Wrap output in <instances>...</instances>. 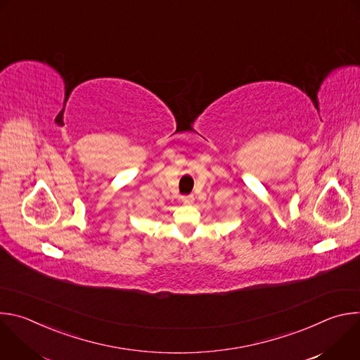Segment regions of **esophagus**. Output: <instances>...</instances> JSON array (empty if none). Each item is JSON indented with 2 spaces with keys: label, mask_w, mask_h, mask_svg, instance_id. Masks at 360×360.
I'll return each mask as SVG.
<instances>
[{
  "label": "esophagus",
  "mask_w": 360,
  "mask_h": 360,
  "mask_svg": "<svg viewBox=\"0 0 360 360\" xmlns=\"http://www.w3.org/2000/svg\"><path fill=\"white\" fill-rule=\"evenodd\" d=\"M181 200H182L185 205H191V203H193L195 198H193L192 195H185V196H182V198H181Z\"/></svg>",
  "instance_id": "34e87169"
}]
</instances>
